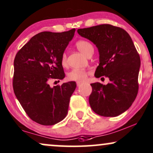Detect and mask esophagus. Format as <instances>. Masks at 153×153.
<instances>
[{
  "label": "esophagus",
  "mask_w": 153,
  "mask_h": 153,
  "mask_svg": "<svg viewBox=\"0 0 153 153\" xmlns=\"http://www.w3.org/2000/svg\"><path fill=\"white\" fill-rule=\"evenodd\" d=\"M81 84H82V82H76V85H77V86H78V87L81 85Z\"/></svg>",
  "instance_id": "34e87169"
}]
</instances>
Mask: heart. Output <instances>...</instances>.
Returning <instances> with one entry per match:
<instances>
[{
    "label": "heart",
    "mask_w": 153,
    "mask_h": 153,
    "mask_svg": "<svg viewBox=\"0 0 153 153\" xmlns=\"http://www.w3.org/2000/svg\"><path fill=\"white\" fill-rule=\"evenodd\" d=\"M77 48H78L80 52L84 53L85 55L88 56L89 53H93V45L91 43L85 40H80L76 42L75 43ZM61 64L63 66L67 65V55L65 53H63L60 58ZM90 74V72L86 70H80V69H73L68 73L67 78L69 80L71 81L76 82H83L88 78V75Z\"/></svg>",
    "instance_id": "obj_1"
}]
</instances>
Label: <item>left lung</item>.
Returning a JSON list of instances; mask_svg holds the SVG:
<instances>
[{"label":"left lung","instance_id":"1","mask_svg":"<svg viewBox=\"0 0 153 153\" xmlns=\"http://www.w3.org/2000/svg\"><path fill=\"white\" fill-rule=\"evenodd\" d=\"M78 33L98 48L100 64L95 76L110 79L107 85L91 84L90 105L97 115L116 117L131 106L138 93L139 53L130 35L120 27L101 24L78 29Z\"/></svg>","mask_w":153,"mask_h":153}]
</instances>
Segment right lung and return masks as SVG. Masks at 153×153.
Wrapping results in <instances>:
<instances>
[{"instance_id": "add662e5", "label": "right lung", "mask_w": 153, "mask_h": 153, "mask_svg": "<svg viewBox=\"0 0 153 153\" xmlns=\"http://www.w3.org/2000/svg\"><path fill=\"white\" fill-rule=\"evenodd\" d=\"M75 31L73 28L62 33H39L15 57V95L27 116L43 126L56 124L67 115L76 84L68 82L51 88L48 81H60L65 77L60 58Z\"/></svg>"}]
</instances>
